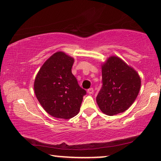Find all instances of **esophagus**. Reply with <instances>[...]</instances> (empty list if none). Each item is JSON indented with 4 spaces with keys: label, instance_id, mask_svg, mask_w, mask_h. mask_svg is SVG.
I'll list each match as a JSON object with an SVG mask.
<instances>
[{
    "label": "esophagus",
    "instance_id": "esophagus-1",
    "mask_svg": "<svg viewBox=\"0 0 161 161\" xmlns=\"http://www.w3.org/2000/svg\"><path fill=\"white\" fill-rule=\"evenodd\" d=\"M87 92H88V94H89V95H92V94H93L94 92V89L92 88L89 89L88 90H87Z\"/></svg>",
    "mask_w": 161,
    "mask_h": 161
}]
</instances>
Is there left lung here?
Returning a JSON list of instances; mask_svg holds the SVG:
<instances>
[{"label": "left lung", "instance_id": "8db88e82", "mask_svg": "<svg viewBox=\"0 0 161 161\" xmlns=\"http://www.w3.org/2000/svg\"><path fill=\"white\" fill-rule=\"evenodd\" d=\"M103 86L96 97L103 113L113 116L128 109L140 92L141 79L134 68L116 55L101 64Z\"/></svg>", "mask_w": 161, "mask_h": 161}]
</instances>
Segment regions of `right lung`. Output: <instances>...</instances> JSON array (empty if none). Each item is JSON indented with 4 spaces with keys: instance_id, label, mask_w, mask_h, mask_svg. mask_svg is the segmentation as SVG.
<instances>
[{
    "instance_id": "add662e5",
    "label": "right lung",
    "mask_w": 161,
    "mask_h": 161,
    "mask_svg": "<svg viewBox=\"0 0 161 161\" xmlns=\"http://www.w3.org/2000/svg\"><path fill=\"white\" fill-rule=\"evenodd\" d=\"M74 58L64 52L54 53L44 62L34 82L37 101L50 115L69 119L78 114L86 92L72 73Z\"/></svg>"
}]
</instances>
